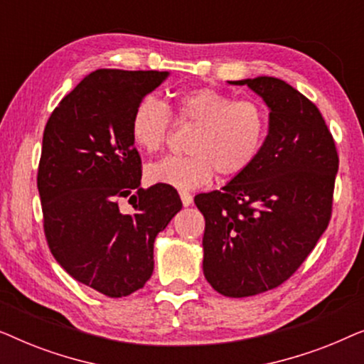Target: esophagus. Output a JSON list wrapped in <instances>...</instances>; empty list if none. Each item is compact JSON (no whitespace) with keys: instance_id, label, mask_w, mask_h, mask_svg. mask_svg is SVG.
Wrapping results in <instances>:
<instances>
[{"instance_id":"1","label":"esophagus","mask_w":364,"mask_h":364,"mask_svg":"<svg viewBox=\"0 0 364 364\" xmlns=\"http://www.w3.org/2000/svg\"><path fill=\"white\" fill-rule=\"evenodd\" d=\"M181 198H182V203H183V207H188V205H192V202H193V198H192V196L188 192H181Z\"/></svg>"}]
</instances>
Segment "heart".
Masks as SVG:
<instances>
[{
	"instance_id": "b5f03b06",
	"label": "heart",
	"mask_w": 364,
	"mask_h": 364,
	"mask_svg": "<svg viewBox=\"0 0 364 364\" xmlns=\"http://www.w3.org/2000/svg\"><path fill=\"white\" fill-rule=\"evenodd\" d=\"M178 122L196 126L188 157H167L147 168L149 181L178 191H193L215 176H240L260 156L268 134L265 107L255 99H233L213 87L183 92L173 104ZM168 107L156 97H144L131 117V137L137 149L162 151L171 136Z\"/></svg>"
}]
</instances>
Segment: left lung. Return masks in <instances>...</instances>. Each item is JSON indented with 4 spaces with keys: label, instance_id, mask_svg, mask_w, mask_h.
Segmentation results:
<instances>
[{
    "label": "left lung",
    "instance_id": "left-lung-1",
    "mask_svg": "<svg viewBox=\"0 0 364 364\" xmlns=\"http://www.w3.org/2000/svg\"><path fill=\"white\" fill-rule=\"evenodd\" d=\"M267 104L268 134L250 168L200 193L203 275L223 296L243 298L288 280L331 217L338 154L321 112L277 77L230 81Z\"/></svg>",
    "mask_w": 364,
    "mask_h": 364
}]
</instances>
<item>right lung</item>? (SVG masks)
I'll use <instances>...</instances> for the list:
<instances>
[{
  "instance_id": "obj_1",
  "label": "right lung",
  "mask_w": 364,
  "mask_h": 364,
  "mask_svg": "<svg viewBox=\"0 0 364 364\" xmlns=\"http://www.w3.org/2000/svg\"><path fill=\"white\" fill-rule=\"evenodd\" d=\"M167 76L97 69L44 127L38 191L49 250L74 280L111 298L146 285L157 233L182 208L171 186L141 187V156L131 137L134 109ZM127 196L132 214L118 210Z\"/></svg>"
}]
</instances>
